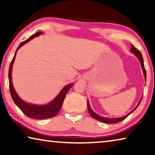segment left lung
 I'll list each match as a JSON object with an SVG mask.
<instances>
[{
    "instance_id": "obj_1",
    "label": "left lung",
    "mask_w": 155,
    "mask_h": 155,
    "mask_svg": "<svg viewBox=\"0 0 155 155\" xmlns=\"http://www.w3.org/2000/svg\"><path fill=\"white\" fill-rule=\"evenodd\" d=\"M130 51H131V52L134 54L136 55L137 57L139 58L140 63H141V65L142 70H143L145 78H146V69H145V67H144L143 56H142L141 51H140L139 50H137V49L135 48V47L133 45H132ZM141 99H142V98H141ZM141 101H140L139 103L138 104V105H137V106L135 107V109H134L133 110H132V111H131L129 113V114H127L125 117H121V118H114V119H110V118H105V117H101V116H99V115H98L97 114H96L95 112H94L92 111V109L90 108L89 102H88V101H87V110H88V112H89L90 114L91 115V116H92L93 118H94L95 119L98 120V121H101L103 123H105V124H114V123H117V122L121 121H123V120H124L125 119H126V118H127V117H128L129 115L132 112H134V110L137 109V107H138V105L140 104V103H141Z\"/></svg>"
}]
</instances>
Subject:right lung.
<instances>
[{
	"mask_svg": "<svg viewBox=\"0 0 155 155\" xmlns=\"http://www.w3.org/2000/svg\"><path fill=\"white\" fill-rule=\"evenodd\" d=\"M42 34L41 31H38V32L33 34L26 41L22 42L19 46L17 48L16 51L23 46L24 44L29 42V41L31 40L35 36H39L40 34ZM16 54V51L14 54L13 59L11 61L10 65H9V91H10V94L12 96V99H13L14 102L15 104L18 106L21 110L23 112L27 117L33 118V119H48V118H51L53 117L56 116L58 114L59 110H61V107H62L63 101L65 99V95L67 94L68 91L70 90V88L72 86L73 84H70L66 85L65 87H63L61 92L58 94L54 99L51 101L50 104L45 105H31L28 104L27 103L24 102L21 99V98L18 97V94H16L15 90L14 89L13 85H12V65H13L14 59H15Z\"/></svg>",
	"mask_w": 155,
	"mask_h": 155,
	"instance_id": "1",
	"label": "right lung"
}]
</instances>
